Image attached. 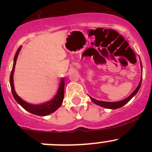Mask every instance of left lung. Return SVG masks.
<instances>
[{
  "instance_id": "8db88e82",
  "label": "left lung",
  "mask_w": 152,
  "mask_h": 152,
  "mask_svg": "<svg viewBox=\"0 0 152 152\" xmlns=\"http://www.w3.org/2000/svg\"><path fill=\"white\" fill-rule=\"evenodd\" d=\"M140 65H141V67H142L141 62H140ZM141 82H142V78H141V79H140V83H139V85L137 86V88H136L135 90H134V92H133V93H132V94L130 95L129 97H127L126 99H124V100H122V101H120V102H102V101L96 100V99H93V98H91V97H90V99H91V100L93 101V102H94L95 104H96L101 106V107H104V108L113 109V110H115V109L120 108V107H123L124 105H125L126 104L128 103V102H129L130 100H131L133 96H134V95H135L136 93L138 92L139 89H140V85H141Z\"/></svg>"
}]
</instances>
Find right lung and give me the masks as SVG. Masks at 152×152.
Masks as SVG:
<instances>
[{
  "mask_svg": "<svg viewBox=\"0 0 152 152\" xmlns=\"http://www.w3.org/2000/svg\"><path fill=\"white\" fill-rule=\"evenodd\" d=\"M21 46H20L19 48L17 50L16 53H15V58H14V64H13V67H12V72H11L10 75V85H11V89H12V93L13 95L14 98H15V101L19 104L23 108L25 109L26 110L29 112V113H32V114L37 115L39 116H45L48 115L50 114V113H53L54 111H56L61 105H62V102H63L64 99V87H65V80L64 79H62L61 81L60 85H59V90H58L57 93L55 96V97L53 98L52 100L49 101V102H45V103L39 105H34L31 104L27 103V102H24L23 100H22V99L19 97V96L17 95V93H15V87H14V84H13V73L15 71V67L16 65V61L17 58H18V53H19L20 50Z\"/></svg>",
  "mask_w": 152,
  "mask_h": 152,
  "instance_id": "1",
  "label": "right lung"
}]
</instances>
